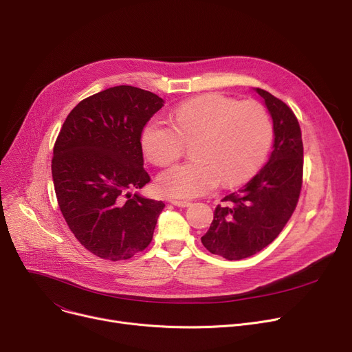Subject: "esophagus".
Masks as SVG:
<instances>
[{"label": "esophagus", "mask_w": 352, "mask_h": 352, "mask_svg": "<svg viewBox=\"0 0 352 352\" xmlns=\"http://www.w3.org/2000/svg\"><path fill=\"white\" fill-rule=\"evenodd\" d=\"M173 206L175 207H179V208H187V207H191V202L190 201H179V199H173Z\"/></svg>", "instance_id": "obj_1"}]
</instances>
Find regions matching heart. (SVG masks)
Here are the masks:
<instances>
[{
  "instance_id": "b5f03b06",
  "label": "heart",
  "mask_w": 352,
  "mask_h": 352,
  "mask_svg": "<svg viewBox=\"0 0 352 352\" xmlns=\"http://www.w3.org/2000/svg\"><path fill=\"white\" fill-rule=\"evenodd\" d=\"M195 140V160L162 171L158 191L173 198H194L248 179L264 162L272 142V124L265 108L239 102L218 92L179 104L174 124L161 117L146 121L141 133L144 155L155 165L175 161L184 141Z\"/></svg>"
}]
</instances>
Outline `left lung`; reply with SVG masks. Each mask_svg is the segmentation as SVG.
I'll list each match as a JSON object with an SVG mask.
<instances>
[{"label":"left lung","mask_w":352,"mask_h":352,"mask_svg":"<svg viewBox=\"0 0 352 352\" xmlns=\"http://www.w3.org/2000/svg\"><path fill=\"white\" fill-rule=\"evenodd\" d=\"M272 118L268 162L243 188L224 197L201 243L226 260H243L270 245L291 218L301 192L304 146L292 109L268 91L254 88Z\"/></svg>","instance_id":"obj_1"}]
</instances>
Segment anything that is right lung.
<instances>
[{
    "instance_id": "obj_1",
    "label": "right lung",
    "mask_w": 352,
    "mask_h": 352,
    "mask_svg": "<svg viewBox=\"0 0 352 352\" xmlns=\"http://www.w3.org/2000/svg\"><path fill=\"white\" fill-rule=\"evenodd\" d=\"M164 100L131 85L104 89L68 114L54 145L52 181L72 234L104 260H128L150 245L165 204L137 192L142 128Z\"/></svg>"
}]
</instances>
